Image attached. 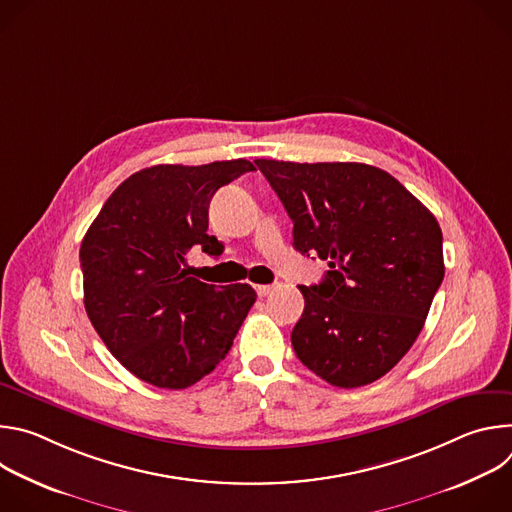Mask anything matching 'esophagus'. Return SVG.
<instances>
[{
  "mask_svg": "<svg viewBox=\"0 0 512 512\" xmlns=\"http://www.w3.org/2000/svg\"><path fill=\"white\" fill-rule=\"evenodd\" d=\"M273 289H275V285H255V291L259 294V298H265L267 294H271Z\"/></svg>",
  "mask_w": 512,
  "mask_h": 512,
  "instance_id": "34e87169",
  "label": "esophagus"
}]
</instances>
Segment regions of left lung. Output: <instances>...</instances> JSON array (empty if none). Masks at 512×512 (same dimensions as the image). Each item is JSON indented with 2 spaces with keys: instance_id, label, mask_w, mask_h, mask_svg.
Wrapping results in <instances>:
<instances>
[{
  "instance_id": "8db88e82",
  "label": "left lung",
  "mask_w": 512,
  "mask_h": 512,
  "mask_svg": "<svg viewBox=\"0 0 512 512\" xmlns=\"http://www.w3.org/2000/svg\"><path fill=\"white\" fill-rule=\"evenodd\" d=\"M255 164L294 221V247L330 267L318 285H300L298 358L340 389L381 379L417 340L444 279L435 216L375 166Z\"/></svg>"
}]
</instances>
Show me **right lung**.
<instances>
[{"instance_id":"obj_1","label":"right lung","mask_w":512,"mask_h":512,"mask_svg":"<svg viewBox=\"0 0 512 512\" xmlns=\"http://www.w3.org/2000/svg\"><path fill=\"white\" fill-rule=\"evenodd\" d=\"M255 166L160 164L131 174L107 198L81 245L85 310L111 354L137 379L186 389L214 371L257 300L249 283L208 285L186 253L218 257L206 233L214 192Z\"/></svg>"}]
</instances>
